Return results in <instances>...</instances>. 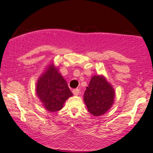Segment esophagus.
Returning <instances> with one entry per match:
<instances>
[{
    "label": "esophagus",
    "mask_w": 153,
    "mask_h": 153,
    "mask_svg": "<svg viewBox=\"0 0 153 153\" xmlns=\"http://www.w3.org/2000/svg\"><path fill=\"white\" fill-rule=\"evenodd\" d=\"M73 94L75 95V96H77V95H78L79 93H80V90H79V88L73 89Z\"/></svg>",
    "instance_id": "1"
}]
</instances>
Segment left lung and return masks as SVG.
Instances as JSON below:
<instances>
[{
    "mask_svg": "<svg viewBox=\"0 0 153 153\" xmlns=\"http://www.w3.org/2000/svg\"><path fill=\"white\" fill-rule=\"evenodd\" d=\"M114 91L103 76L95 75L91 78L84 94V101L88 111L94 116H101L111 107Z\"/></svg>",
    "mask_w": 153,
    "mask_h": 153,
    "instance_id": "left-lung-1",
    "label": "left lung"
}]
</instances>
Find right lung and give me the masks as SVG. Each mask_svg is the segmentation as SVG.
Listing matches in <instances>:
<instances>
[{"label": "right lung", "instance_id": "1", "mask_svg": "<svg viewBox=\"0 0 153 153\" xmlns=\"http://www.w3.org/2000/svg\"><path fill=\"white\" fill-rule=\"evenodd\" d=\"M36 94L45 108L51 112L60 110L65 101L73 96L65 80L53 65L39 78Z\"/></svg>", "mask_w": 153, "mask_h": 153}]
</instances>
